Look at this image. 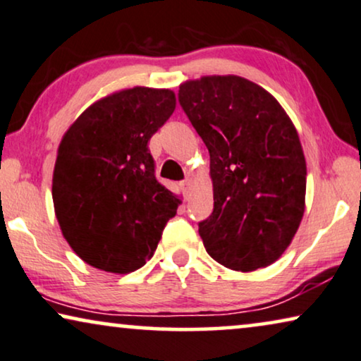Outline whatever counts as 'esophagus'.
Masks as SVG:
<instances>
[{
	"label": "esophagus",
	"instance_id": "obj_1",
	"mask_svg": "<svg viewBox=\"0 0 361 361\" xmlns=\"http://www.w3.org/2000/svg\"><path fill=\"white\" fill-rule=\"evenodd\" d=\"M190 186H191V180L190 178H186L185 181L181 183V188H183V192H185V195L188 196V192H190Z\"/></svg>",
	"mask_w": 361,
	"mask_h": 361
}]
</instances>
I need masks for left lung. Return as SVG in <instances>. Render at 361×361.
Masks as SVG:
<instances>
[{"label":"left lung","mask_w":361,"mask_h":361,"mask_svg":"<svg viewBox=\"0 0 361 361\" xmlns=\"http://www.w3.org/2000/svg\"><path fill=\"white\" fill-rule=\"evenodd\" d=\"M178 101L211 157L214 209L200 222L207 253L237 271L271 265L304 214L296 128L267 90L235 75L186 81Z\"/></svg>","instance_id":"left-lung-1"}]
</instances>
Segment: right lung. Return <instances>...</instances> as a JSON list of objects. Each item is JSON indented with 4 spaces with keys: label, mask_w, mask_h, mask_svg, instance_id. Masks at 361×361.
I'll return each instance as SVG.
<instances>
[{
    "label": "right lung",
    "mask_w": 361,
    "mask_h": 361,
    "mask_svg": "<svg viewBox=\"0 0 361 361\" xmlns=\"http://www.w3.org/2000/svg\"><path fill=\"white\" fill-rule=\"evenodd\" d=\"M175 106L171 90L135 86L96 101L65 132L52 180L55 216L88 265L139 270L176 214L181 201L157 181L149 150Z\"/></svg>",
    "instance_id": "add662e5"
}]
</instances>
